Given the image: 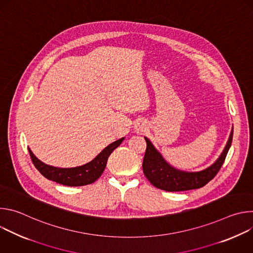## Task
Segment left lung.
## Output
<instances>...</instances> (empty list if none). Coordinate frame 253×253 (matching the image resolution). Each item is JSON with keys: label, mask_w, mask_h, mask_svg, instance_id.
Returning a JSON list of instances; mask_svg holds the SVG:
<instances>
[{"label": "left lung", "mask_w": 253, "mask_h": 253, "mask_svg": "<svg viewBox=\"0 0 253 253\" xmlns=\"http://www.w3.org/2000/svg\"><path fill=\"white\" fill-rule=\"evenodd\" d=\"M232 137L233 131H231L226 146L217 161L207 169L199 172H185L173 168L163 159L162 155L154 148L152 143L145 138L147 147L142 164L144 175L153 186L169 192L185 191L203 187L220 170L231 146Z\"/></svg>", "instance_id": "8db88e82"}]
</instances>
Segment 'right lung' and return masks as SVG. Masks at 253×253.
Wrapping results in <instances>:
<instances>
[{
  "label": "right lung",
  "instance_id": "obj_1",
  "mask_svg": "<svg viewBox=\"0 0 253 253\" xmlns=\"http://www.w3.org/2000/svg\"><path fill=\"white\" fill-rule=\"evenodd\" d=\"M124 138H121L108 145L91 162L75 168H57L49 166L36 157L28 148L35 167L47 179L66 186H84L95 182L102 175L108 157L120 145Z\"/></svg>",
  "mask_w": 253,
  "mask_h": 253
}]
</instances>
